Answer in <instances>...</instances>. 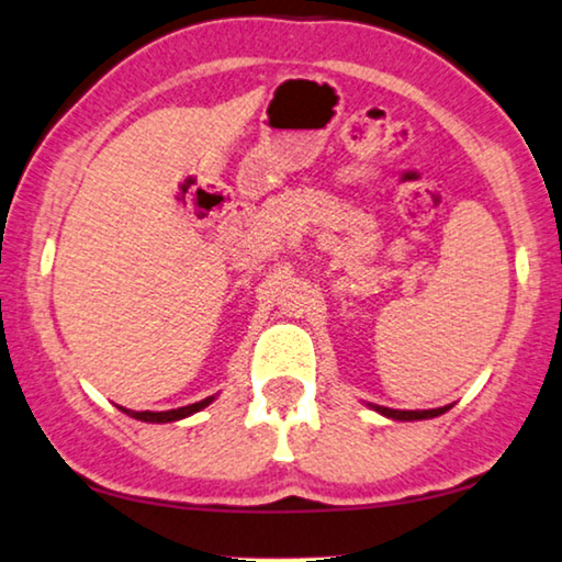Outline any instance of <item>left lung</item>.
Returning a JSON list of instances; mask_svg holds the SVG:
<instances>
[{
  "instance_id": "1",
  "label": "left lung",
  "mask_w": 562,
  "mask_h": 562,
  "mask_svg": "<svg viewBox=\"0 0 562 562\" xmlns=\"http://www.w3.org/2000/svg\"><path fill=\"white\" fill-rule=\"evenodd\" d=\"M376 409V413H382L386 417H392V420H428V417H438L446 413L448 407H438V409H390V407H379V405H371Z\"/></svg>"
}]
</instances>
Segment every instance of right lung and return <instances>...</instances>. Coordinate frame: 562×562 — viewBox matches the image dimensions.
<instances>
[{"mask_svg":"<svg viewBox=\"0 0 562 562\" xmlns=\"http://www.w3.org/2000/svg\"><path fill=\"white\" fill-rule=\"evenodd\" d=\"M211 402H213V397H205L201 402H193V405H186L178 409H165V413H134V409H126V407H120V409L130 417H134V420H142V423H172V420H183V417L199 413V409L209 407Z\"/></svg>","mask_w":562,"mask_h":562,"instance_id":"obj_1","label":"right lung"}]
</instances>
